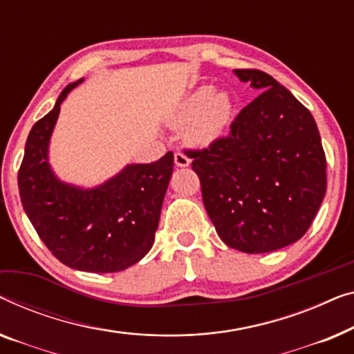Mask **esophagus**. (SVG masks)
<instances>
[{
  "label": "esophagus",
  "mask_w": 354,
  "mask_h": 354,
  "mask_svg": "<svg viewBox=\"0 0 354 354\" xmlns=\"http://www.w3.org/2000/svg\"><path fill=\"white\" fill-rule=\"evenodd\" d=\"M175 163L178 167H189V163H191V158H189L186 153L176 152L175 153Z\"/></svg>",
  "instance_id": "1"
}]
</instances>
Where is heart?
<instances>
[{
	"mask_svg": "<svg viewBox=\"0 0 354 354\" xmlns=\"http://www.w3.org/2000/svg\"><path fill=\"white\" fill-rule=\"evenodd\" d=\"M232 117V101L227 93H213L212 86H202L189 94L173 117V125H189V138L207 144L221 136Z\"/></svg>",
	"mask_w": 354,
	"mask_h": 354,
	"instance_id": "b5f03b06",
	"label": "heart"
}]
</instances>
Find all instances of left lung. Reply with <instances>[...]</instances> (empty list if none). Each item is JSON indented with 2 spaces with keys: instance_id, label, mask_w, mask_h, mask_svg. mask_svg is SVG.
Returning <instances> with one entry per match:
<instances>
[{
  "instance_id": "left-lung-1",
  "label": "left lung",
  "mask_w": 354,
  "mask_h": 354,
  "mask_svg": "<svg viewBox=\"0 0 354 354\" xmlns=\"http://www.w3.org/2000/svg\"><path fill=\"white\" fill-rule=\"evenodd\" d=\"M236 75L260 94L227 136L184 149L221 241L245 253L277 250L305 236L327 187L326 153L311 112L258 68Z\"/></svg>"
}]
</instances>
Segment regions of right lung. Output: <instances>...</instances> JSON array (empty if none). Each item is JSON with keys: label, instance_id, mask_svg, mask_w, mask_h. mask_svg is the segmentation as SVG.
Listing matches in <instances>:
<instances>
[{"label": "right lung", "instance_id": "1", "mask_svg": "<svg viewBox=\"0 0 354 354\" xmlns=\"http://www.w3.org/2000/svg\"><path fill=\"white\" fill-rule=\"evenodd\" d=\"M80 82L68 84L30 131L19 194L35 231L59 261L80 271L117 272L151 250L175 158L167 152L153 163L128 165L89 191L57 181L46 162L49 136L61 102Z\"/></svg>", "mask_w": 354, "mask_h": 354}]
</instances>
